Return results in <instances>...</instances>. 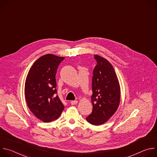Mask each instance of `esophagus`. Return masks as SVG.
Wrapping results in <instances>:
<instances>
[{
  "label": "esophagus",
  "mask_w": 157,
  "mask_h": 157,
  "mask_svg": "<svg viewBox=\"0 0 157 157\" xmlns=\"http://www.w3.org/2000/svg\"><path fill=\"white\" fill-rule=\"evenodd\" d=\"M78 102V101H71V105H76Z\"/></svg>",
  "instance_id": "1"
}]
</instances>
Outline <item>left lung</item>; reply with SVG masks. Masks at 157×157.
Returning <instances> with one entry per match:
<instances>
[{
    "mask_svg": "<svg viewBox=\"0 0 157 157\" xmlns=\"http://www.w3.org/2000/svg\"><path fill=\"white\" fill-rule=\"evenodd\" d=\"M97 64L92 79V113L86 119L90 124L105 123L117 110L121 100V88L113 65L102 56L95 55Z\"/></svg>",
    "mask_w": 157,
    "mask_h": 157,
    "instance_id": "left-lung-1",
    "label": "left lung"
}]
</instances>
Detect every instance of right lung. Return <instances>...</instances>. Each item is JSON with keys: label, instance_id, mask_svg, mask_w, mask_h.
Wrapping results in <instances>:
<instances>
[{"label": "right lung", "instance_id": "obj_1", "mask_svg": "<svg viewBox=\"0 0 157 157\" xmlns=\"http://www.w3.org/2000/svg\"><path fill=\"white\" fill-rule=\"evenodd\" d=\"M64 57L44 55L32 65L25 83V96L32 113L40 121L57 119L64 106L57 94L55 76Z\"/></svg>", "mask_w": 157, "mask_h": 157}]
</instances>
